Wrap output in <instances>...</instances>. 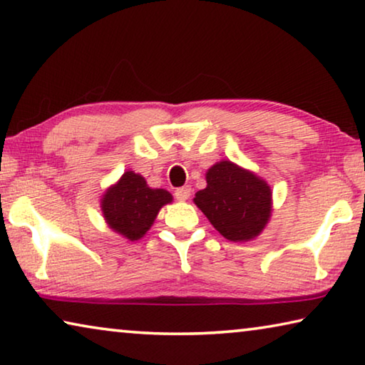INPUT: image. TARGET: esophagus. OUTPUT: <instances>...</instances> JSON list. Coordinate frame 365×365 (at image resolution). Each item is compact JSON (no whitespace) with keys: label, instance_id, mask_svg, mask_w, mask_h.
<instances>
[{"label":"esophagus","instance_id":"obj_1","mask_svg":"<svg viewBox=\"0 0 365 365\" xmlns=\"http://www.w3.org/2000/svg\"><path fill=\"white\" fill-rule=\"evenodd\" d=\"M174 195H175L178 201H187L190 195H191V188L190 187H180V188L175 190Z\"/></svg>","mask_w":365,"mask_h":365}]
</instances>
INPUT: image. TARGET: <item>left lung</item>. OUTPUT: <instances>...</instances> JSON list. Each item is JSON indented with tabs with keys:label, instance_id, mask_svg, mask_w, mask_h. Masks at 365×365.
I'll use <instances>...</instances> for the list:
<instances>
[{
	"label": "left lung",
	"instance_id": "8db88e82",
	"mask_svg": "<svg viewBox=\"0 0 365 365\" xmlns=\"http://www.w3.org/2000/svg\"><path fill=\"white\" fill-rule=\"evenodd\" d=\"M206 182L193 201L215 230L230 242H248L262 232L272 207L267 183L230 160L212 165Z\"/></svg>",
	"mask_w": 365,
	"mask_h": 365
}]
</instances>
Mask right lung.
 Returning a JSON list of instances; mask_svg holds the SVG:
<instances>
[{
	"label": "right lung",
	"mask_w": 365,
	"mask_h": 365,
	"mask_svg": "<svg viewBox=\"0 0 365 365\" xmlns=\"http://www.w3.org/2000/svg\"><path fill=\"white\" fill-rule=\"evenodd\" d=\"M170 201L169 191L150 188L143 177L130 170L106 191L101 207L108 225L133 242L150 230L159 209Z\"/></svg>",
	"instance_id": "right-lung-1"
}]
</instances>
